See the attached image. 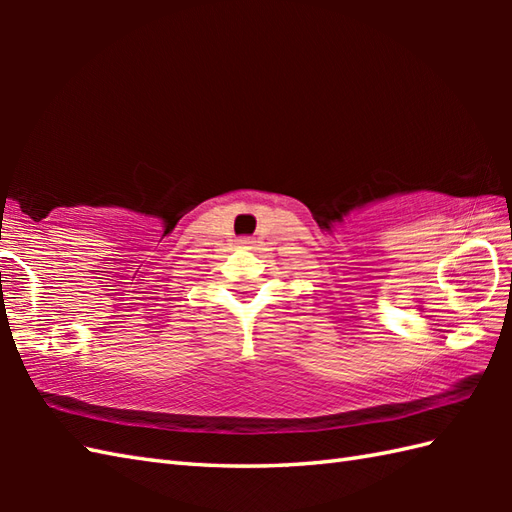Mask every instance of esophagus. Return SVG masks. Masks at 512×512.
Returning <instances> with one entry per match:
<instances>
[{
  "mask_svg": "<svg viewBox=\"0 0 512 512\" xmlns=\"http://www.w3.org/2000/svg\"><path fill=\"white\" fill-rule=\"evenodd\" d=\"M239 244H242V246H250V244H253V239H250V237H242V239H239Z\"/></svg>",
  "mask_w": 512,
  "mask_h": 512,
  "instance_id": "1",
  "label": "esophagus"
}]
</instances>
